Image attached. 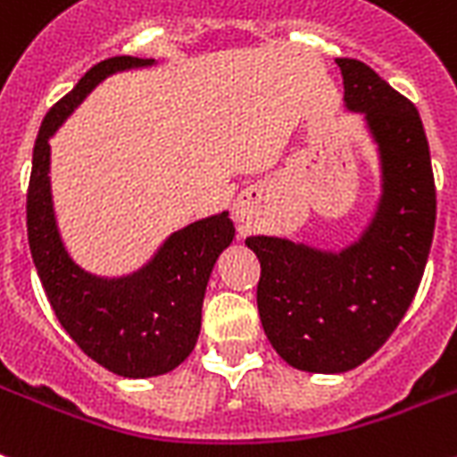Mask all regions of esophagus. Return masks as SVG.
Masks as SVG:
<instances>
[{"mask_svg": "<svg viewBox=\"0 0 457 457\" xmlns=\"http://www.w3.org/2000/svg\"><path fill=\"white\" fill-rule=\"evenodd\" d=\"M262 202V190H258V187H251L248 192H244V195L237 196V202H235V213L237 218H251L255 213V209L261 206Z\"/></svg>", "mask_w": 457, "mask_h": 457, "instance_id": "obj_1", "label": "esophagus"}]
</instances>
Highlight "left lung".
Returning a JSON list of instances; mask_svg holds the SVG:
<instances>
[{"label":"left lung","instance_id":"left-lung-1","mask_svg":"<svg viewBox=\"0 0 457 457\" xmlns=\"http://www.w3.org/2000/svg\"><path fill=\"white\" fill-rule=\"evenodd\" d=\"M345 105L363 112L383 162V199L369 229L340 253L248 237L261 261L258 312L293 369L343 373L373 357L420 287L436 220L432 159L420 114L361 61L336 58Z\"/></svg>","mask_w":457,"mask_h":457}]
</instances>
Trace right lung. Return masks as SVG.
I'll list each match as a JSON object with an SVG mask.
<instances>
[{
	"label": "right lung",
	"instance_id": "add662e5",
	"mask_svg": "<svg viewBox=\"0 0 457 457\" xmlns=\"http://www.w3.org/2000/svg\"><path fill=\"white\" fill-rule=\"evenodd\" d=\"M150 62L131 55L100 61L48 110L28 187L29 253L55 317L87 357L124 378L162 376L190 357L211 270L235 237L228 213L192 222L166 239L150 265L112 281L79 270L62 248L48 187V138L107 74Z\"/></svg>",
	"mask_w": 457,
	"mask_h": 457
}]
</instances>
